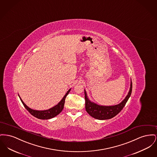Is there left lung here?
<instances>
[{
  "mask_svg": "<svg viewBox=\"0 0 157 157\" xmlns=\"http://www.w3.org/2000/svg\"><path fill=\"white\" fill-rule=\"evenodd\" d=\"M132 90V82H131L130 90L124 100L115 106H99L97 104H95L93 102H91L87 96L86 91H84L85 94V107L87 112L93 117L99 119V120H105L109 119L116 115H117L124 108L126 102L131 95Z\"/></svg>",
  "mask_w": 157,
  "mask_h": 157,
  "instance_id": "obj_1",
  "label": "left lung"
}]
</instances>
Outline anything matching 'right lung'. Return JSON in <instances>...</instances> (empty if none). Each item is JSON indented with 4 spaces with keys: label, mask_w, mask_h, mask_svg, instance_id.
I'll return each mask as SVG.
<instances>
[{
    "label": "right lung",
    "mask_w": 157,
    "mask_h": 157,
    "mask_svg": "<svg viewBox=\"0 0 157 157\" xmlns=\"http://www.w3.org/2000/svg\"><path fill=\"white\" fill-rule=\"evenodd\" d=\"M70 90L71 89H70L67 92L66 95L64 96V98L60 101V102L58 103L57 105L55 106L54 107L51 108L48 110H35L33 109H31L25 105V103H24V101L22 100V99L21 98L20 99H21L22 104L24 105V107L26 108V109L34 117H35L38 119H51V118L58 115L59 113H60L62 112V110L64 108V103H65L66 98L68 95V94L69 93Z\"/></svg>",
    "instance_id": "add662e5"
}]
</instances>
